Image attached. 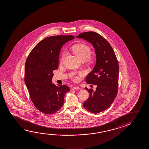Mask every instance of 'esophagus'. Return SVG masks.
<instances>
[{
  "label": "esophagus",
  "mask_w": 149,
  "mask_h": 149,
  "mask_svg": "<svg viewBox=\"0 0 149 149\" xmlns=\"http://www.w3.org/2000/svg\"><path fill=\"white\" fill-rule=\"evenodd\" d=\"M73 90H75V89H80V88L78 87H74L72 88Z\"/></svg>",
  "instance_id": "obj_1"
}]
</instances>
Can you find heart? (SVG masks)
Masks as SVG:
<instances>
[{
    "mask_svg": "<svg viewBox=\"0 0 149 149\" xmlns=\"http://www.w3.org/2000/svg\"><path fill=\"white\" fill-rule=\"evenodd\" d=\"M72 50L74 54L80 60H85L87 59V61L89 63L93 62V57L90 56L91 53V50L90 47L86 45L85 44L82 43L75 44L72 47ZM65 56L64 54H62L60 59V63H62L63 61ZM79 76H82V73H79ZM73 79L75 81H78L79 79V77L78 76L74 75L73 76Z\"/></svg>",
    "mask_w": 149,
    "mask_h": 149,
    "instance_id": "heart-1",
    "label": "heart"
}]
</instances>
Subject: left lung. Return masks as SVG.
<instances>
[{
  "instance_id": "1",
  "label": "left lung",
  "mask_w": 149,
  "mask_h": 149,
  "mask_svg": "<svg viewBox=\"0 0 149 149\" xmlns=\"http://www.w3.org/2000/svg\"><path fill=\"white\" fill-rule=\"evenodd\" d=\"M93 45L96 54V64L93 71L87 76L88 84L97 86L95 91L85 89L90 93L83 106L95 114L107 109L116 98L118 91L119 66L116 56L109 42L94 32L82 33L76 36Z\"/></svg>"
}]
</instances>
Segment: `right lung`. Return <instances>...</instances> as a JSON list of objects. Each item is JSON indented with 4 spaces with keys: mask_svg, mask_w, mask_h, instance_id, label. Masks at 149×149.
<instances>
[{
    "mask_svg": "<svg viewBox=\"0 0 149 149\" xmlns=\"http://www.w3.org/2000/svg\"><path fill=\"white\" fill-rule=\"evenodd\" d=\"M72 35L48 37L32 49L25 65V83L35 107L41 112L51 114L63 105L64 95L70 91L65 85L52 83L53 71L59 66L61 48L73 39Z\"/></svg>",
    "mask_w": 149,
    "mask_h": 149,
    "instance_id": "right-lung-1",
    "label": "right lung"
}]
</instances>
